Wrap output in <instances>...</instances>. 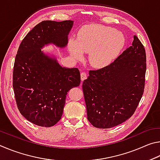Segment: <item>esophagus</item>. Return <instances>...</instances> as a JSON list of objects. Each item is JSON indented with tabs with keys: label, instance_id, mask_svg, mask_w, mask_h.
Returning <instances> with one entry per match:
<instances>
[{
	"label": "esophagus",
	"instance_id": "1",
	"mask_svg": "<svg viewBox=\"0 0 160 160\" xmlns=\"http://www.w3.org/2000/svg\"><path fill=\"white\" fill-rule=\"evenodd\" d=\"M80 77H81V80L83 81L84 80L86 79L87 77H88V75H87L85 72H82L80 73Z\"/></svg>",
	"mask_w": 160,
	"mask_h": 160
}]
</instances>
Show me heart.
I'll use <instances>...</instances> for the list:
<instances>
[{
	"label": "heart",
	"mask_w": 160,
	"mask_h": 160,
	"mask_svg": "<svg viewBox=\"0 0 160 160\" xmlns=\"http://www.w3.org/2000/svg\"><path fill=\"white\" fill-rule=\"evenodd\" d=\"M125 38L121 32L110 27L90 25L78 33L76 41L69 42L72 57L82 58V53H89L88 60L94 67H102L111 63L124 46Z\"/></svg>",
	"instance_id": "b5f03b06"
}]
</instances>
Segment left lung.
Instances as JSON below:
<instances>
[{
  "label": "left lung",
  "instance_id": "1",
  "mask_svg": "<svg viewBox=\"0 0 160 160\" xmlns=\"http://www.w3.org/2000/svg\"><path fill=\"white\" fill-rule=\"evenodd\" d=\"M145 72V50L135 35L131 47L112 63L90 70L82 90L92 125L109 128L131 118L144 92Z\"/></svg>",
  "mask_w": 160,
  "mask_h": 160
}]
</instances>
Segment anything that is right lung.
Listing matches in <instances>:
<instances>
[{
  "label": "right lung",
  "mask_w": 160,
  "mask_h": 160,
  "mask_svg": "<svg viewBox=\"0 0 160 160\" xmlns=\"http://www.w3.org/2000/svg\"><path fill=\"white\" fill-rule=\"evenodd\" d=\"M73 21H42L24 38L16 54L12 87L22 115L35 125H56L63 114L66 95L80 83L77 68L61 67L43 53L44 45L65 47Z\"/></svg>",
  "instance_id": "right-lung-1"
}]
</instances>
